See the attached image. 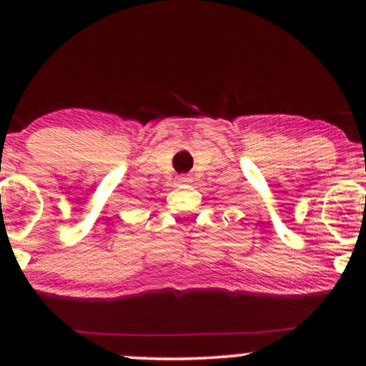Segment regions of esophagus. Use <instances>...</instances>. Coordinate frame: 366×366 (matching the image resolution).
<instances>
[{
	"label": "esophagus",
	"instance_id": "1",
	"mask_svg": "<svg viewBox=\"0 0 366 366\" xmlns=\"http://www.w3.org/2000/svg\"><path fill=\"white\" fill-rule=\"evenodd\" d=\"M192 183V178L189 177H178V184H188Z\"/></svg>",
	"mask_w": 366,
	"mask_h": 366
}]
</instances>
